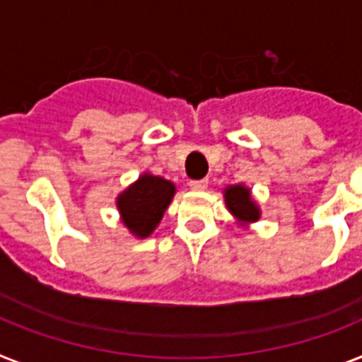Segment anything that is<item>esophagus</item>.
I'll return each instance as SVG.
<instances>
[{
    "instance_id": "34e87169",
    "label": "esophagus",
    "mask_w": 362,
    "mask_h": 362,
    "mask_svg": "<svg viewBox=\"0 0 362 362\" xmlns=\"http://www.w3.org/2000/svg\"><path fill=\"white\" fill-rule=\"evenodd\" d=\"M189 187L195 191H204L208 187V180L206 178H202V180H191Z\"/></svg>"
}]
</instances>
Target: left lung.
<instances>
[{"mask_svg": "<svg viewBox=\"0 0 362 362\" xmlns=\"http://www.w3.org/2000/svg\"><path fill=\"white\" fill-rule=\"evenodd\" d=\"M225 202L232 216L236 217L240 225H249L260 219V208L257 206V202L252 201L251 189L242 184L238 186H228L225 189Z\"/></svg>", "mask_w": 362, "mask_h": 362, "instance_id": "left-lung-1", "label": "left lung"}]
</instances>
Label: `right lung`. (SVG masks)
<instances>
[{"instance_id":"add662e5","label":"right lung","mask_w":362,"mask_h":362,"mask_svg":"<svg viewBox=\"0 0 362 362\" xmlns=\"http://www.w3.org/2000/svg\"><path fill=\"white\" fill-rule=\"evenodd\" d=\"M175 184L148 173L139 176L117 197V208L126 228L137 238L151 236L175 197Z\"/></svg>"}]
</instances>
